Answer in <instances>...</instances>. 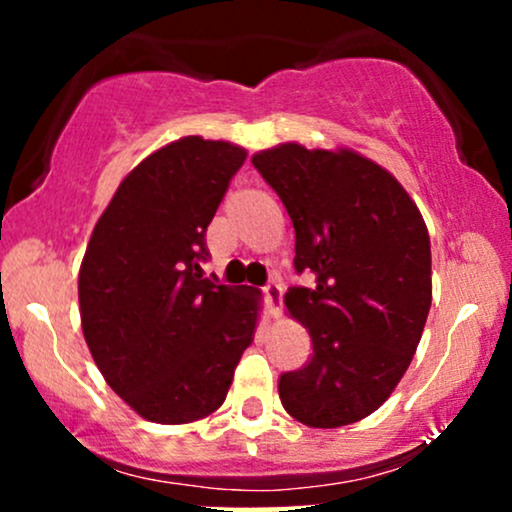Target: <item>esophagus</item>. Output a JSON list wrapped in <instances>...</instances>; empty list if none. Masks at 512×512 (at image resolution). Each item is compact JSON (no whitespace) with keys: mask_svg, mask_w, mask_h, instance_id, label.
I'll return each instance as SVG.
<instances>
[{"mask_svg":"<svg viewBox=\"0 0 512 512\" xmlns=\"http://www.w3.org/2000/svg\"><path fill=\"white\" fill-rule=\"evenodd\" d=\"M262 296H264V305H267V310L272 315L279 313L281 308V298H284V289H281V284H276V281H269V284L262 286Z\"/></svg>","mask_w":512,"mask_h":512,"instance_id":"1","label":"esophagus"}]
</instances>
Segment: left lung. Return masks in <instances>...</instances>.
I'll list each match as a JSON object with an SVG mask.
<instances>
[{"label": "left lung", "mask_w": 512, "mask_h": 512, "mask_svg": "<svg viewBox=\"0 0 512 512\" xmlns=\"http://www.w3.org/2000/svg\"><path fill=\"white\" fill-rule=\"evenodd\" d=\"M296 228V272L315 286L286 293L313 356L279 378L293 419L337 428L392 395L431 310V240L404 187L354 151L281 144L252 156Z\"/></svg>", "instance_id": "1"}]
</instances>
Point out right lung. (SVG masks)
I'll use <instances>...</instances> for the list:
<instances>
[{"label": "right lung", "instance_id": "add662e5", "mask_svg": "<svg viewBox=\"0 0 512 512\" xmlns=\"http://www.w3.org/2000/svg\"><path fill=\"white\" fill-rule=\"evenodd\" d=\"M245 151L185 137L117 187L81 262V327L108 385L144 419L187 424L223 404L260 293L202 276L207 228Z\"/></svg>", "mask_w": 512, "mask_h": 512}]
</instances>
